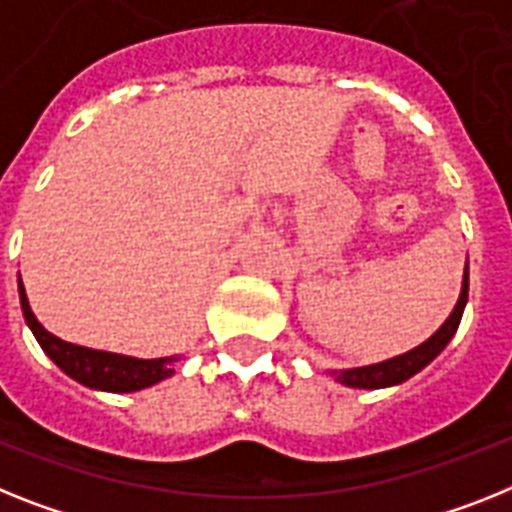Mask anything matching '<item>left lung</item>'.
I'll use <instances>...</instances> for the list:
<instances>
[{
	"mask_svg": "<svg viewBox=\"0 0 512 512\" xmlns=\"http://www.w3.org/2000/svg\"><path fill=\"white\" fill-rule=\"evenodd\" d=\"M466 302H468V263H466V273H463V286H461V296H458V304H455V309L450 312L448 320L442 322V328L437 330L435 336L427 338L422 346L406 351V354L393 356V359H388V362L369 364V367L343 369V372H338V382L349 385V388L377 390V388H388V385H398V382L414 377L416 372L427 367V364L432 362V359L445 349V346H448L450 338L455 336Z\"/></svg>",
	"mask_w": 512,
	"mask_h": 512,
	"instance_id": "left-lung-1",
	"label": "left lung"
}]
</instances>
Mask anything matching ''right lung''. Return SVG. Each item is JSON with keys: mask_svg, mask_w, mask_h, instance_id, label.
<instances>
[{"mask_svg": "<svg viewBox=\"0 0 512 512\" xmlns=\"http://www.w3.org/2000/svg\"><path fill=\"white\" fill-rule=\"evenodd\" d=\"M20 307H23L28 328L33 330V336L41 343V349L49 354L51 362L57 364L62 372H67L72 380L83 382L88 388L109 390V393H132V390H143L174 375V356H169V359H132V356L109 354V351L85 349V346H75V343L51 336L49 330L36 320V315L30 312L23 281H20Z\"/></svg>", "mask_w": 512, "mask_h": 512, "instance_id": "add662e5", "label": "right lung"}]
</instances>
